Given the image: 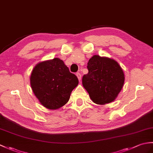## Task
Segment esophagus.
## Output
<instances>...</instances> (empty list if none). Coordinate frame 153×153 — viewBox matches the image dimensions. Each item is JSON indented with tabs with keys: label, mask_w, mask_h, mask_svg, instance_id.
Returning <instances> with one entry per match:
<instances>
[{
	"label": "esophagus",
	"mask_w": 153,
	"mask_h": 153,
	"mask_svg": "<svg viewBox=\"0 0 153 153\" xmlns=\"http://www.w3.org/2000/svg\"><path fill=\"white\" fill-rule=\"evenodd\" d=\"M76 76H77V78H78V79H79V81H80L81 79V74H80L79 72H77V73H76Z\"/></svg>",
	"instance_id": "obj_1"
}]
</instances>
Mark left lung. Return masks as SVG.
Instances as JSON below:
<instances>
[{
    "label": "left lung",
    "mask_w": 153,
    "mask_h": 153,
    "mask_svg": "<svg viewBox=\"0 0 153 153\" xmlns=\"http://www.w3.org/2000/svg\"><path fill=\"white\" fill-rule=\"evenodd\" d=\"M88 72L82 78L84 88L97 104L113 102L121 91L125 75L115 60L94 55L87 63Z\"/></svg>",
    "instance_id": "8db88e82"
}]
</instances>
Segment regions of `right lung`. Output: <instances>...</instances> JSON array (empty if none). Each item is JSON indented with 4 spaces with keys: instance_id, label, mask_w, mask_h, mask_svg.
Returning a JSON list of instances; mask_svg holds the SVG:
<instances>
[{
    "instance_id": "1",
    "label": "right lung",
    "mask_w": 153,
    "mask_h": 153,
    "mask_svg": "<svg viewBox=\"0 0 153 153\" xmlns=\"http://www.w3.org/2000/svg\"><path fill=\"white\" fill-rule=\"evenodd\" d=\"M78 83L77 76L58 58L38 63L30 76L35 96L44 107L50 109L66 104Z\"/></svg>"
}]
</instances>
